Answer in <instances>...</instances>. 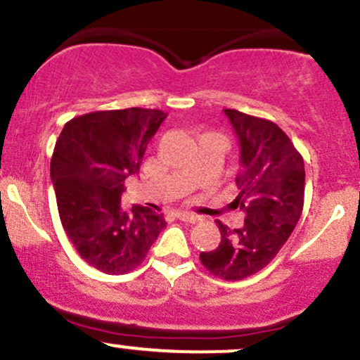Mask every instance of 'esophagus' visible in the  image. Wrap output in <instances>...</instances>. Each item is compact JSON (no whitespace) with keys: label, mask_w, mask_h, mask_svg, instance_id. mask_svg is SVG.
<instances>
[{"label":"esophagus","mask_w":360,"mask_h":360,"mask_svg":"<svg viewBox=\"0 0 360 360\" xmlns=\"http://www.w3.org/2000/svg\"><path fill=\"white\" fill-rule=\"evenodd\" d=\"M176 217L179 218L181 221H188V223L200 221V217H198V214H193V213H177Z\"/></svg>","instance_id":"34e87169"}]
</instances>
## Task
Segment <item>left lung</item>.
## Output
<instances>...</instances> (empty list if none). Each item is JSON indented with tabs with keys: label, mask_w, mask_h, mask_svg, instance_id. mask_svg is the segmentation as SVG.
Listing matches in <instances>:
<instances>
[{
	"label": "left lung",
	"mask_w": 360,
	"mask_h": 360,
	"mask_svg": "<svg viewBox=\"0 0 360 360\" xmlns=\"http://www.w3.org/2000/svg\"><path fill=\"white\" fill-rule=\"evenodd\" d=\"M240 142L238 196L233 210L245 217L240 229L217 221L221 242L200 260L213 276L240 281L267 266L295 230L304 205V162L274 122L225 110Z\"/></svg>",
	"instance_id": "1"
}]
</instances>
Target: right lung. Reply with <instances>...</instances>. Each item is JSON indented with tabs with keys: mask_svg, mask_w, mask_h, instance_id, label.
Wrapping results in <instances>:
<instances>
[{
	"mask_svg": "<svg viewBox=\"0 0 360 360\" xmlns=\"http://www.w3.org/2000/svg\"><path fill=\"white\" fill-rule=\"evenodd\" d=\"M166 117L150 108L93 111L69 120L56 142L51 176L60 223L81 259L105 274L140 266L167 225L162 213L125 210L120 200Z\"/></svg>",
	"mask_w": 360,
	"mask_h": 360,
	"instance_id": "1",
	"label": "right lung"
}]
</instances>
